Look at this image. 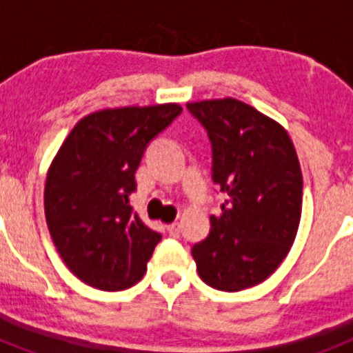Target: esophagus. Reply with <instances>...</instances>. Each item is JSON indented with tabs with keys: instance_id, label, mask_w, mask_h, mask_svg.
I'll use <instances>...</instances> for the list:
<instances>
[{
	"instance_id": "34e87169",
	"label": "esophagus",
	"mask_w": 353,
	"mask_h": 353,
	"mask_svg": "<svg viewBox=\"0 0 353 353\" xmlns=\"http://www.w3.org/2000/svg\"><path fill=\"white\" fill-rule=\"evenodd\" d=\"M168 233H170L171 236H179L180 235V224L179 223L168 224Z\"/></svg>"
}]
</instances>
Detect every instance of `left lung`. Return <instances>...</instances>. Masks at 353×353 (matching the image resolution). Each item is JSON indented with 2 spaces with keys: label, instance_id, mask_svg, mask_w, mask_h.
Masks as SVG:
<instances>
[{
  "label": "left lung",
  "instance_id": "1",
  "mask_svg": "<svg viewBox=\"0 0 353 353\" xmlns=\"http://www.w3.org/2000/svg\"><path fill=\"white\" fill-rule=\"evenodd\" d=\"M207 129L214 182L226 194L210 235L192 248L199 277L223 292L265 281L297 236L302 171L288 130L233 97L187 102Z\"/></svg>",
  "mask_w": 353,
  "mask_h": 353
}]
</instances>
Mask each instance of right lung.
Instances as JSON below:
<instances>
[{"mask_svg": "<svg viewBox=\"0 0 353 353\" xmlns=\"http://www.w3.org/2000/svg\"><path fill=\"white\" fill-rule=\"evenodd\" d=\"M182 113L176 102L105 108L68 132L48 170L43 207L61 260L81 281L104 292L134 286L161 233L130 207L143 152Z\"/></svg>", "mask_w": 353, "mask_h": 353, "instance_id": "right-lung-1", "label": "right lung"}]
</instances>
